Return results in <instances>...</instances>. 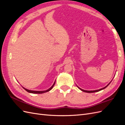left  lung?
I'll return each mask as SVG.
<instances>
[{
  "label": "left lung",
  "instance_id": "left-lung-1",
  "mask_svg": "<svg viewBox=\"0 0 125 125\" xmlns=\"http://www.w3.org/2000/svg\"><path fill=\"white\" fill-rule=\"evenodd\" d=\"M110 82V83H111ZM110 83H109V84H108L106 86H105V87H104L103 88H102V89H99V90H94V91H86V90H83V89H81V88H79V87H78V88L80 89V90H81L82 91H83V92H86V93H93V92H98V91H101V90H103V89H105L106 88V87L110 84Z\"/></svg>",
  "mask_w": 125,
  "mask_h": 125
}]
</instances>
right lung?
Wrapping results in <instances>:
<instances>
[{"label":"right lung","mask_w":125,"mask_h":125,"mask_svg":"<svg viewBox=\"0 0 125 125\" xmlns=\"http://www.w3.org/2000/svg\"><path fill=\"white\" fill-rule=\"evenodd\" d=\"M55 82H54V83L53 84V85H52L50 89H48V90H47L41 91H33V90H28V89H25V88H23V86H22V88H23L25 91H26L28 92H29V93H35V94H41V93H45V92H47L50 91L51 90H52V88H53L54 85H55Z\"/></svg>","instance_id":"add662e5"}]
</instances>
